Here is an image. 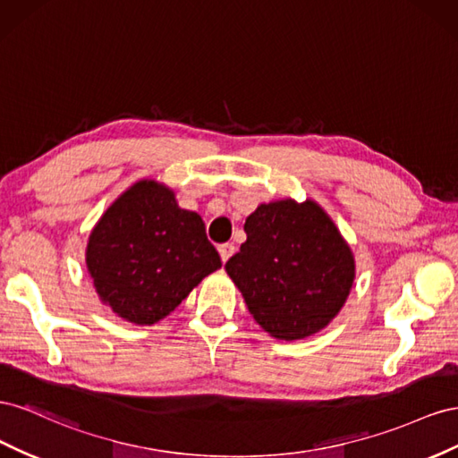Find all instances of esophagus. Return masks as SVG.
<instances>
[{
    "label": "esophagus",
    "instance_id": "obj_1",
    "mask_svg": "<svg viewBox=\"0 0 458 458\" xmlns=\"http://www.w3.org/2000/svg\"><path fill=\"white\" fill-rule=\"evenodd\" d=\"M233 251H236V247H233L232 243H222V245H218V253H220L222 263H226V260L233 255Z\"/></svg>",
    "mask_w": 458,
    "mask_h": 458
}]
</instances>
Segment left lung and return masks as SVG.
<instances>
[{
  "mask_svg": "<svg viewBox=\"0 0 458 458\" xmlns=\"http://www.w3.org/2000/svg\"><path fill=\"white\" fill-rule=\"evenodd\" d=\"M247 240L226 263L255 322L295 342L326 328L345 305L355 255L312 199L260 203L245 218Z\"/></svg>",
  "mask_w": 458,
  "mask_h": 458,
  "instance_id": "1",
  "label": "left lung"
}]
</instances>
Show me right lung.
Listing matches in <instances>:
<instances>
[{
  "label": "right lung",
  "mask_w": 458,
  "mask_h": 458,
  "mask_svg": "<svg viewBox=\"0 0 458 458\" xmlns=\"http://www.w3.org/2000/svg\"><path fill=\"white\" fill-rule=\"evenodd\" d=\"M86 267L103 305L123 320L151 326L222 263L201 216L178 207L168 186L143 178L98 220Z\"/></svg>",
  "instance_id": "add662e5"
}]
</instances>
